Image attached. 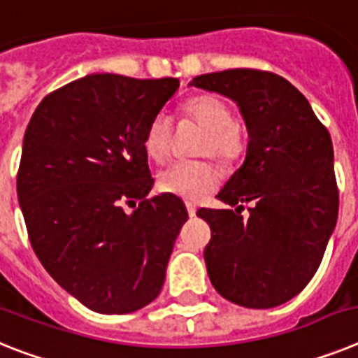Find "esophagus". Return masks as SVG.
I'll return each instance as SVG.
<instances>
[{
  "label": "esophagus",
  "instance_id": "34e87169",
  "mask_svg": "<svg viewBox=\"0 0 358 358\" xmlns=\"http://www.w3.org/2000/svg\"><path fill=\"white\" fill-rule=\"evenodd\" d=\"M185 207H187V213H189V216H194V214H196V205H194V203H189V201H187V203H185Z\"/></svg>",
  "mask_w": 358,
  "mask_h": 358
}]
</instances>
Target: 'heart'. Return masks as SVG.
Masks as SVG:
<instances>
[{"mask_svg":"<svg viewBox=\"0 0 358 358\" xmlns=\"http://www.w3.org/2000/svg\"><path fill=\"white\" fill-rule=\"evenodd\" d=\"M185 119L200 126V136L194 155L213 157L222 164H232L245 149L243 129L234 122L231 106L216 95H198L189 99L182 108ZM144 151L151 160H167L171 151V122L166 115H157L144 135ZM220 182L217 169L205 160L176 162L158 175V189L182 200L200 201L216 189Z\"/></svg>","mask_w":358,"mask_h":358,"instance_id":"obj_1","label":"heart"}]
</instances>
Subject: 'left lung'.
<instances>
[{
	"mask_svg": "<svg viewBox=\"0 0 358 358\" xmlns=\"http://www.w3.org/2000/svg\"><path fill=\"white\" fill-rule=\"evenodd\" d=\"M189 86L234 101L248 131L243 164L217 192L231 209H200L210 225L203 257L213 287L245 308H273L299 294L335 231L334 145L303 93L270 71L198 76ZM239 203H250L243 220Z\"/></svg>",
	"mask_w": 358,
	"mask_h": 358,
	"instance_id": "left-lung-1",
	"label": "left lung"
}]
</instances>
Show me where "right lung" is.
I'll list each match as a JSON object with an SVG mask.
<instances>
[{"label":"right lung","mask_w":358,"mask_h":358,"mask_svg":"<svg viewBox=\"0 0 358 358\" xmlns=\"http://www.w3.org/2000/svg\"><path fill=\"white\" fill-rule=\"evenodd\" d=\"M178 86L93 73L43 99L24 131L17 200L30 243L93 312H136L164 287L187 209L167 192L145 200L155 180L144 135Z\"/></svg>","instance_id":"1"}]
</instances>
